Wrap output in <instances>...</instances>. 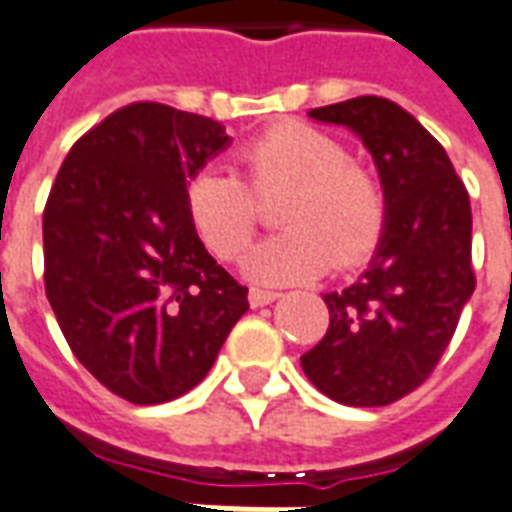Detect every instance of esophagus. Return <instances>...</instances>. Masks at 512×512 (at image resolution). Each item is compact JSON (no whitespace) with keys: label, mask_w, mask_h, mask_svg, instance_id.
<instances>
[{"label":"esophagus","mask_w":512,"mask_h":512,"mask_svg":"<svg viewBox=\"0 0 512 512\" xmlns=\"http://www.w3.org/2000/svg\"><path fill=\"white\" fill-rule=\"evenodd\" d=\"M276 298H279V293H274V290H260V287H252V290H249V306H252V309L274 304Z\"/></svg>","instance_id":"34e87169"}]
</instances>
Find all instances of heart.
Listing matches in <instances>:
<instances>
[{"label": "heart", "instance_id": "b5f03b06", "mask_svg": "<svg viewBox=\"0 0 512 512\" xmlns=\"http://www.w3.org/2000/svg\"><path fill=\"white\" fill-rule=\"evenodd\" d=\"M236 170L211 165L184 187V208L206 249L222 263L246 255L257 230V200L287 187L276 206L282 230L257 246L246 271L266 285L320 276L328 266L352 268L380 244L388 198L380 176L350 157L347 143L306 121H276L238 149Z\"/></svg>", "mask_w": 512, "mask_h": 512}]
</instances>
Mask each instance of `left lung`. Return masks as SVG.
Segmentation results:
<instances>
[{"instance_id": "obj_1", "label": "left lung", "mask_w": 512, "mask_h": 512, "mask_svg": "<svg viewBox=\"0 0 512 512\" xmlns=\"http://www.w3.org/2000/svg\"><path fill=\"white\" fill-rule=\"evenodd\" d=\"M309 116L361 135L388 219L361 279L323 295L331 323L301 366L328 399L385 407L429 380L475 293L467 187L442 143L385 97L363 94Z\"/></svg>"}]
</instances>
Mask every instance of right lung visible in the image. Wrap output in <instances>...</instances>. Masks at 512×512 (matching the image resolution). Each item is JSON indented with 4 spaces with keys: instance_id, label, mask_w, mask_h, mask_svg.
Instances as JSON below:
<instances>
[{
    "instance_id": "1",
    "label": "right lung",
    "mask_w": 512,
    "mask_h": 512,
    "mask_svg": "<svg viewBox=\"0 0 512 512\" xmlns=\"http://www.w3.org/2000/svg\"><path fill=\"white\" fill-rule=\"evenodd\" d=\"M219 121L130 102L75 140L43 211L45 295L83 369L132 404L192 391L249 309L189 225Z\"/></svg>"
}]
</instances>
